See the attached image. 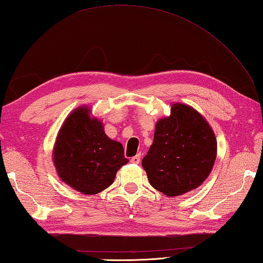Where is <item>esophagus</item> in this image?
<instances>
[{
  "label": "esophagus",
  "mask_w": 263,
  "mask_h": 263,
  "mask_svg": "<svg viewBox=\"0 0 263 263\" xmlns=\"http://www.w3.org/2000/svg\"><path fill=\"white\" fill-rule=\"evenodd\" d=\"M140 158H141V155H140V154H138V155L133 156V157L131 158V163H133V164H139V163H140Z\"/></svg>",
  "instance_id": "obj_1"
}]
</instances>
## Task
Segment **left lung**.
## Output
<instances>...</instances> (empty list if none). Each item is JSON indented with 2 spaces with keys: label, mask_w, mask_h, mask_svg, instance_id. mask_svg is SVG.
<instances>
[{
  "label": "left lung",
  "mask_w": 263,
  "mask_h": 263,
  "mask_svg": "<svg viewBox=\"0 0 263 263\" xmlns=\"http://www.w3.org/2000/svg\"><path fill=\"white\" fill-rule=\"evenodd\" d=\"M217 147L214 132L204 116L192 106L176 102L170 116L156 122L142 167L158 192L167 197L181 196L208 179Z\"/></svg>",
  "instance_id": "left-lung-1"
}]
</instances>
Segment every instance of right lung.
<instances>
[{
  "label": "right lung",
  "mask_w": 263,
  "mask_h": 263,
  "mask_svg": "<svg viewBox=\"0 0 263 263\" xmlns=\"http://www.w3.org/2000/svg\"><path fill=\"white\" fill-rule=\"evenodd\" d=\"M52 161L60 180L84 195L101 193L128 162L122 143L105 133L101 120L87 106L67 116L57 135Z\"/></svg>",
  "instance_id": "obj_1"
}]
</instances>
